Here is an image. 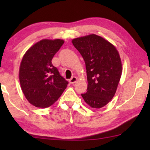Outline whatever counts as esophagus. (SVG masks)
Wrapping results in <instances>:
<instances>
[{
  "label": "esophagus",
  "instance_id": "1",
  "mask_svg": "<svg viewBox=\"0 0 150 150\" xmlns=\"http://www.w3.org/2000/svg\"><path fill=\"white\" fill-rule=\"evenodd\" d=\"M69 83H70V84H74L77 81V78L76 76H73L72 78H71L70 79H69Z\"/></svg>",
  "mask_w": 150,
  "mask_h": 150
}]
</instances>
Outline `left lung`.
Wrapping results in <instances>:
<instances>
[{
	"mask_svg": "<svg viewBox=\"0 0 150 150\" xmlns=\"http://www.w3.org/2000/svg\"><path fill=\"white\" fill-rule=\"evenodd\" d=\"M71 42L83 57L87 70V91L82 97L91 108L103 107L114 97L122 76L118 50L96 34L73 39Z\"/></svg>",
	"mask_w": 150,
	"mask_h": 150,
	"instance_id": "8db88e82",
	"label": "left lung"
}]
</instances>
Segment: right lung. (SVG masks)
Wrapping results in <instances>:
<instances>
[{"instance_id": "add662e5", "label": "right lung", "mask_w": 150, "mask_h": 150, "mask_svg": "<svg viewBox=\"0 0 150 150\" xmlns=\"http://www.w3.org/2000/svg\"><path fill=\"white\" fill-rule=\"evenodd\" d=\"M64 40H40L27 50L19 69L22 91L30 104L38 108L52 105L62 95L68 82L52 64V59Z\"/></svg>"}]
</instances>
